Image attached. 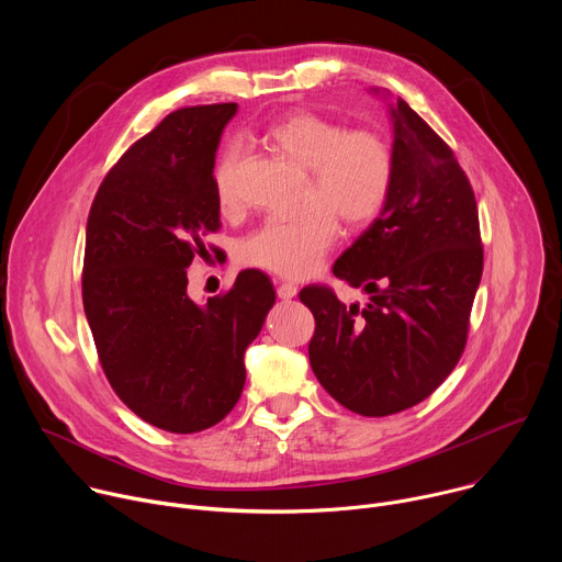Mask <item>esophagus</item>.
I'll return each mask as SVG.
<instances>
[{
    "instance_id": "1",
    "label": "esophagus",
    "mask_w": 562,
    "mask_h": 562,
    "mask_svg": "<svg viewBox=\"0 0 562 562\" xmlns=\"http://www.w3.org/2000/svg\"><path fill=\"white\" fill-rule=\"evenodd\" d=\"M297 295V286L293 282H282L278 284V297L280 300H293Z\"/></svg>"
}]
</instances>
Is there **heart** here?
I'll use <instances>...</instances> for the list:
<instances>
[{"mask_svg":"<svg viewBox=\"0 0 562 562\" xmlns=\"http://www.w3.org/2000/svg\"><path fill=\"white\" fill-rule=\"evenodd\" d=\"M267 139L308 171L304 204L311 206L295 215L267 217L249 233L239 256L247 265L282 278H306L319 269L336 243V217L358 228L386 204L395 171L393 146L378 131H351L315 113H293L273 122ZM239 162L243 144L231 142L213 169L215 195L224 211H233L239 202Z\"/></svg>","mask_w":562,"mask_h":562,"instance_id":"b5f03b06","label":"heart"}]
</instances>
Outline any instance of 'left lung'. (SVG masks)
<instances>
[{
  "label": "left lung",
  "instance_id": "left-lung-1",
  "mask_svg": "<svg viewBox=\"0 0 562 562\" xmlns=\"http://www.w3.org/2000/svg\"><path fill=\"white\" fill-rule=\"evenodd\" d=\"M389 113L391 193L334 265V276L369 300L347 306L329 286L300 291L315 317V378L369 418L423 403L453 371L483 276L477 206L453 150L405 100Z\"/></svg>",
  "mask_w": 562,
  "mask_h": 562
}]
</instances>
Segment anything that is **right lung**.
<instances>
[{
  "instance_id": "right-lung-1",
  "label": "right lung",
  "mask_w": 562,
  "mask_h": 562,
  "mask_svg": "<svg viewBox=\"0 0 562 562\" xmlns=\"http://www.w3.org/2000/svg\"><path fill=\"white\" fill-rule=\"evenodd\" d=\"M237 104L167 115L106 173L87 222L82 300L102 369L148 425L195 434L239 400L245 351L276 304L256 269L206 304L187 293V269L220 228L215 150Z\"/></svg>"
}]
</instances>
